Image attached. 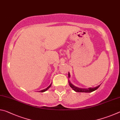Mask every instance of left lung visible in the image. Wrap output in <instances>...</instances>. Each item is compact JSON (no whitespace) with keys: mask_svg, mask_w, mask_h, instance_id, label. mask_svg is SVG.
<instances>
[{"mask_svg":"<svg viewBox=\"0 0 120 120\" xmlns=\"http://www.w3.org/2000/svg\"><path fill=\"white\" fill-rule=\"evenodd\" d=\"M70 75L69 74V72L68 73V77L69 78H70ZM68 82H69V86H70L71 88H72L73 90H75V92H76L90 93V92H93V91H95V90H96V89L98 88L99 86H100V85H98V86H97V87H94V88L90 87V88H78V87L75 86L74 85H72L71 83L70 82L69 80Z\"/></svg>","mask_w":120,"mask_h":120,"instance_id":"1","label":"left lung"}]
</instances>
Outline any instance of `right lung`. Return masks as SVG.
<instances>
[{
    "label": "right lung",
    "instance_id": "1",
    "mask_svg": "<svg viewBox=\"0 0 120 120\" xmlns=\"http://www.w3.org/2000/svg\"><path fill=\"white\" fill-rule=\"evenodd\" d=\"M51 85H52V83H51V84L50 85H49V86L48 87H47V88H46L45 89H43V90H40V91H38V92H42V93H43V92H45V91H46V90H48V89H49L50 88V87L51 86Z\"/></svg>",
    "mask_w": 120,
    "mask_h": 120
}]
</instances>
